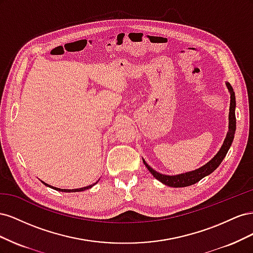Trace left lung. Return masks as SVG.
<instances>
[{
	"label": "left lung",
	"mask_w": 253,
	"mask_h": 253,
	"mask_svg": "<svg viewBox=\"0 0 253 253\" xmlns=\"http://www.w3.org/2000/svg\"><path fill=\"white\" fill-rule=\"evenodd\" d=\"M226 85L230 91V109H229V131L227 133L226 138L224 140L223 145L217 152V154L214 156L209 163H207L205 166L201 167L200 169H196L192 172H187L183 174L178 175H165L156 172L154 169L144 162V166L147 167V169L151 172V174L154 176L156 179H158L160 182H163L164 185H167L169 187L173 188H181V187H188L191 185H194V183L200 181L205 176L211 174L213 171L216 170V168L223 162V159L227 155V153L231 147V143L234 138L235 134V128H236V119H235V94L233 91L232 86L230 83H226Z\"/></svg>",
	"instance_id": "obj_1"
}]
</instances>
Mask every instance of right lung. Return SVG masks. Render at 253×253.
Returning <instances> with one entry per match:
<instances>
[{"instance_id":"1","label":"right lung","mask_w":253,"mask_h":253,"mask_svg":"<svg viewBox=\"0 0 253 253\" xmlns=\"http://www.w3.org/2000/svg\"><path fill=\"white\" fill-rule=\"evenodd\" d=\"M45 186H47V187H49V188H51V189H55V190H57V191H61V192H81V191H84V190H87V189H89V188H91L93 186H95L97 182H95L94 185H90V186H87V187H83V188H79V189H60V188H56V187H51V186H49V185H47V183H45L44 181H42Z\"/></svg>"}]
</instances>
